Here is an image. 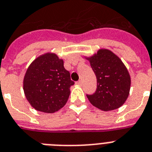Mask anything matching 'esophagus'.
<instances>
[{
  "mask_svg": "<svg viewBox=\"0 0 152 152\" xmlns=\"http://www.w3.org/2000/svg\"><path fill=\"white\" fill-rule=\"evenodd\" d=\"M76 84L79 85V86H82V84H83L82 80H79V81H77V82H76Z\"/></svg>",
  "mask_w": 152,
  "mask_h": 152,
  "instance_id": "34e87169",
  "label": "esophagus"
}]
</instances>
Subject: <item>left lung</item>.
<instances>
[{
  "instance_id": "left-lung-1",
  "label": "left lung",
  "mask_w": 152,
  "mask_h": 152,
  "mask_svg": "<svg viewBox=\"0 0 152 152\" xmlns=\"http://www.w3.org/2000/svg\"><path fill=\"white\" fill-rule=\"evenodd\" d=\"M91 68L96 76V90L86 95L92 105L109 111L121 107L127 100L131 88V76L121 59L109 49L102 48L90 57Z\"/></svg>"
}]
</instances>
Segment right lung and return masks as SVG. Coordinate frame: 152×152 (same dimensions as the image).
<instances>
[{"mask_svg": "<svg viewBox=\"0 0 152 152\" xmlns=\"http://www.w3.org/2000/svg\"><path fill=\"white\" fill-rule=\"evenodd\" d=\"M63 60L47 52L33 61L27 69L23 90L33 108L44 113H55L66 105L74 84Z\"/></svg>", "mask_w": 152, "mask_h": 152, "instance_id": "right-lung-1", "label": "right lung"}]
</instances>
